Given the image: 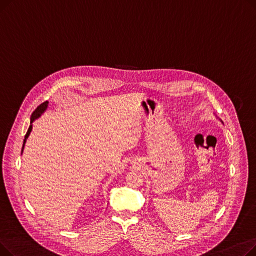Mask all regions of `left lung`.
<instances>
[{
	"label": "left lung",
	"mask_w": 256,
	"mask_h": 256,
	"mask_svg": "<svg viewBox=\"0 0 256 256\" xmlns=\"http://www.w3.org/2000/svg\"><path fill=\"white\" fill-rule=\"evenodd\" d=\"M217 118H218V117H217ZM218 119H219V118H218ZM219 120H220V121H221V122H222V124H223V121H222V120H221V119H219Z\"/></svg>",
	"instance_id": "8db88e82"
}]
</instances>
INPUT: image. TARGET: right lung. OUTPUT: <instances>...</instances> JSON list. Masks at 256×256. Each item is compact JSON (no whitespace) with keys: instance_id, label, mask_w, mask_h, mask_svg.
<instances>
[{"instance_id":"add662e5","label":"right lung","mask_w":256,"mask_h":256,"mask_svg":"<svg viewBox=\"0 0 256 256\" xmlns=\"http://www.w3.org/2000/svg\"><path fill=\"white\" fill-rule=\"evenodd\" d=\"M48 106V102H42V104H39V106L36 108V109H35V111L32 113L31 119H30V126H29L28 130H26V134L24 139L22 148V152H24V144H26V139H28V137L30 136V132H31V130H32L33 122H34V121H35L36 119H38L40 116H42V115L46 111Z\"/></svg>"}]
</instances>
